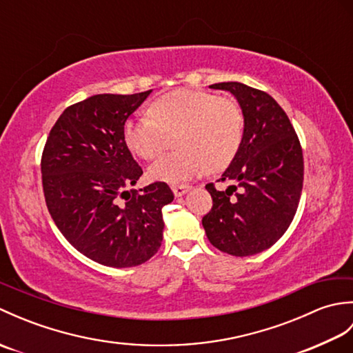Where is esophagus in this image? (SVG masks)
<instances>
[{"instance_id":"34e87169","label":"esophagus","mask_w":353,"mask_h":353,"mask_svg":"<svg viewBox=\"0 0 353 353\" xmlns=\"http://www.w3.org/2000/svg\"><path fill=\"white\" fill-rule=\"evenodd\" d=\"M171 190H172V192H174L176 197H182L186 192H188L190 186L188 185H172Z\"/></svg>"}]
</instances>
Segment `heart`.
<instances>
[{
  "label": "heart",
  "mask_w": 353,
  "mask_h": 353,
  "mask_svg": "<svg viewBox=\"0 0 353 353\" xmlns=\"http://www.w3.org/2000/svg\"><path fill=\"white\" fill-rule=\"evenodd\" d=\"M124 141L141 159H154L174 138L179 152L162 156L150 165V181L179 185L220 171L235 159L244 139V115L232 99L176 89L154 100L148 117L124 124Z\"/></svg>",
  "instance_id": "1"
}]
</instances>
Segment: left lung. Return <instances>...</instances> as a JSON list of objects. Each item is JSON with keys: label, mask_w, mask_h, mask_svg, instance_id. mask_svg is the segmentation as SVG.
I'll return each instance as SVG.
<instances>
[{"label": "left lung", "mask_w": 353, "mask_h": 353, "mask_svg": "<svg viewBox=\"0 0 353 353\" xmlns=\"http://www.w3.org/2000/svg\"><path fill=\"white\" fill-rule=\"evenodd\" d=\"M209 88L235 97L244 139L219 181L232 185L226 191L206 185L214 205L201 224L219 250L250 256L272 247L294 219L303 186L301 142L273 97L238 81Z\"/></svg>", "instance_id": "left-lung-1"}]
</instances>
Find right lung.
<instances>
[{"instance_id": "obj_1", "label": "right lung", "mask_w": 353, "mask_h": 353, "mask_svg": "<svg viewBox=\"0 0 353 353\" xmlns=\"http://www.w3.org/2000/svg\"><path fill=\"white\" fill-rule=\"evenodd\" d=\"M152 91L99 94L59 117L42 154L45 201L70 244L101 265H141L159 250L162 208L174 194L163 182L130 190L142 170L124 124Z\"/></svg>"}]
</instances>
